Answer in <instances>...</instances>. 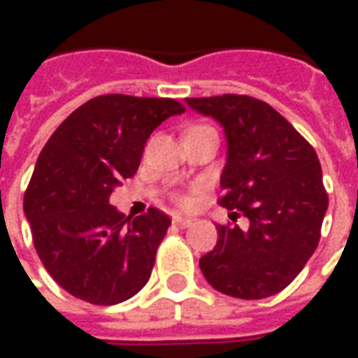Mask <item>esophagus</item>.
<instances>
[{
	"label": "esophagus",
	"instance_id": "esophagus-1",
	"mask_svg": "<svg viewBox=\"0 0 358 358\" xmlns=\"http://www.w3.org/2000/svg\"><path fill=\"white\" fill-rule=\"evenodd\" d=\"M172 222L176 226H180V228H189V226L194 224V220L187 217H174L172 218Z\"/></svg>",
	"mask_w": 358,
	"mask_h": 358
}]
</instances>
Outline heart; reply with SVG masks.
<instances>
[{"label": "heart", "mask_w": 358, "mask_h": 358, "mask_svg": "<svg viewBox=\"0 0 358 358\" xmlns=\"http://www.w3.org/2000/svg\"><path fill=\"white\" fill-rule=\"evenodd\" d=\"M176 199H178V201L180 203H187V201H189V197H187V195H176Z\"/></svg>", "instance_id": "heart-1"}]
</instances>
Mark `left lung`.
<instances>
[{
  "label": "left lung",
  "instance_id": "1",
  "mask_svg": "<svg viewBox=\"0 0 358 358\" xmlns=\"http://www.w3.org/2000/svg\"><path fill=\"white\" fill-rule=\"evenodd\" d=\"M197 113L224 126L228 161L218 197L230 218L199 268L217 292L263 299L292 284L320 241L328 194L313 145L268 103L249 95L187 97Z\"/></svg>",
  "mask_w": 358,
  "mask_h": 358
}]
</instances>
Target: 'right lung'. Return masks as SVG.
Segmentation results:
<instances>
[{"mask_svg": "<svg viewBox=\"0 0 358 358\" xmlns=\"http://www.w3.org/2000/svg\"><path fill=\"white\" fill-rule=\"evenodd\" d=\"M184 110L171 97L97 95L43 145L24 215L40 261L76 299L117 305L148 284L171 217L149 207L126 218L109 197L120 180L136 174L151 132Z\"/></svg>", "mask_w": 358, "mask_h": 358, "instance_id": "1", "label": "right lung"}]
</instances>
